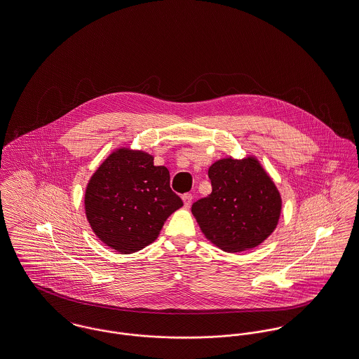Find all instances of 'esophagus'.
Wrapping results in <instances>:
<instances>
[{
    "label": "esophagus",
    "instance_id": "1",
    "mask_svg": "<svg viewBox=\"0 0 359 359\" xmlns=\"http://www.w3.org/2000/svg\"><path fill=\"white\" fill-rule=\"evenodd\" d=\"M182 199H183V202H184V206H186V208H190L191 203H192V194H190V192L183 194V195H182Z\"/></svg>",
    "mask_w": 359,
    "mask_h": 359
}]
</instances>
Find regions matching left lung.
Instances as JSON below:
<instances>
[{"instance_id":"left-lung-1","label":"left lung","mask_w":359,"mask_h":359,"mask_svg":"<svg viewBox=\"0 0 359 359\" xmlns=\"http://www.w3.org/2000/svg\"><path fill=\"white\" fill-rule=\"evenodd\" d=\"M210 195L191 211L203 234L226 252L257 247L274 232L282 199L255 157L222 158L209 168Z\"/></svg>"}]
</instances>
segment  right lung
<instances>
[{
    "instance_id": "1",
    "label": "right lung",
    "mask_w": 359,
    "mask_h": 359,
    "mask_svg": "<svg viewBox=\"0 0 359 359\" xmlns=\"http://www.w3.org/2000/svg\"><path fill=\"white\" fill-rule=\"evenodd\" d=\"M183 206L170 190L169 170L141 150H115L90 177L85 212L95 234L121 253L153 243L173 211Z\"/></svg>"
}]
</instances>
